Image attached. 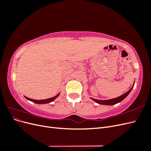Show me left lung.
I'll use <instances>...</instances> for the list:
<instances>
[{
  "mask_svg": "<svg viewBox=\"0 0 151 151\" xmlns=\"http://www.w3.org/2000/svg\"><path fill=\"white\" fill-rule=\"evenodd\" d=\"M134 85L132 86V87L131 88V89L130 90H129L127 91V93H125V94H123V95L120 96L116 98H114V99H108V100H98V99H93V98H91L92 99L93 101H94L95 102H96L98 104H104V105H113V104H115L118 103H120L122 101H123V99H124L129 94V93H130V91H132V88H134Z\"/></svg>",
  "mask_w": 151,
  "mask_h": 151,
  "instance_id": "8db88e82",
  "label": "left lung"
}]
</instances>
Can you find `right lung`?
Returning <instances> with one entry per match:
<instances>
[{"instance_id": "1", "label": "right lung", "mask_w": 151, "mask_h": 151, "mask_svg": "<svg viewBox=\"0 0 151 151\" xmlns=\"http://www.w3.org/2000/svg\"><path fill=\"white\" fill-rule=\"evenodd\" d=\"M59 94H60V93L58 94L57 96H54L52 98H49V99H42V100H36V99H30L29 98H27L25 96V98L29 100V101L33 102V103H37V104H46V103H49L50 102H52L53 101H54L55 99L58 96Z\"/></svg>"}]
</instances>
